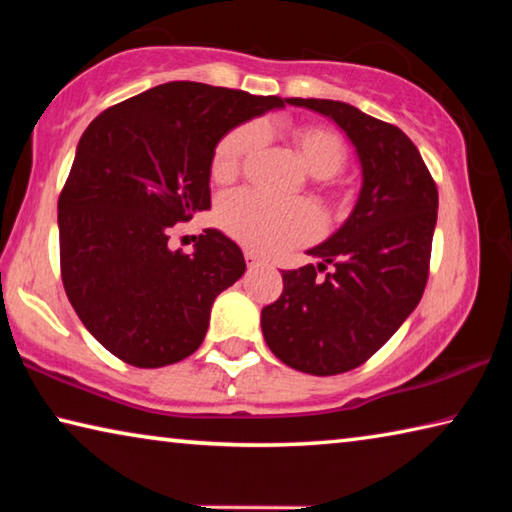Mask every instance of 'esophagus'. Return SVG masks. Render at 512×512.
<instances>
[{
	"label": "esophagus",
	"instance_id": "34e87169",
	"mask_svg": "<svg viewBox=\"0 0 512 512\" xmlns=\"http://www.w3.org/2000/svg\"><path fill=\"white\" fill-rule=\"evenodd\" d=\"M244 257H246V264H248L250 268H255V266L262 264V257H259V255L255 253V250H246Z\"/></svg>",
	"mask_w": 512,
	"mask_h": 512
}]
</instances>
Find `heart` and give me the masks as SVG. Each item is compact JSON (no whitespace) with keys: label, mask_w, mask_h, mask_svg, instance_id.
Returning <instances> with one entry per match:
<instances>
[{"label":"heart","mask_w":512,"mask_h":512,"mask_svg":"<svg viewBox=\"0 0 512 512\" xmlns=\"http://www.w3.org/2000/svg\"><path fill=\"white\" fill-rule=\"evenodd\" d=\"M259 133L255 126H241L216 144L212 155V178L230 183L255 151ZM293 144L302 164L316 178H329L343 167L345 146L341 137L320 126H305L293 133ZM221 228L241 244L262 253L298 246L320 228V216L309 203H284L250 189L228 194L219 205Z\"/></svg>","instance_id":"1"}]
</instances>
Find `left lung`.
I'll return each instance as SVG.
<instances>
[{
	"label": "left lung",
	"mask_w": 512,
	"mask_h": 512,
	"mask_svg": "<svg viewBox=\"0 0 512 512\" xmlns=\"http://www.w3.org/2000/svg\"><path fill=\"white\" fill-rule=\"evenodd\" d=\"M332 119L361 167L352 212L332 237L307 250L318 264L282 271V296L262 309L271 352L307 375L361 366L413 314L429 277L438 189L400 128L332 99H287ZM335 268L325 278L317 271Z\"/></svg>",
	"instance_id": "obj_1"
}]
</instances>
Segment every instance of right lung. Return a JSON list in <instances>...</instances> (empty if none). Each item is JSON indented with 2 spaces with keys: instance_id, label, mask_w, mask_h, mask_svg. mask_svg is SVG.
I'll use <instances>...</instances> for the list:
<instances>
[{
  "instance_id": "obj_1",
  "label": "right lung",
  "mask_w": 512,
  "mask_h": 512,
  "mask_svg": "<svg viewBox=\"0 0 512 512\" xmlns=\"http://www.w3.org/2000/svg\"><path fill=\"white\" fill-rule=\"evenodd\" d=\"M287 99L171 81L117 103L85 128L58 198L60 273L81 323L137 368L194 354L216 296L246 271L221 230L194 253L169 230L212 207V155L232 128Z\"/></svg>"
}]
</instances>
